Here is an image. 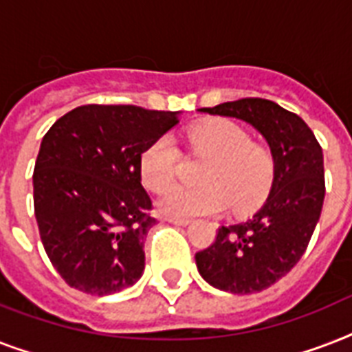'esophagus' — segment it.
Wrapping results in <instances>:
<instances>
[{
  "instance_id": "obj_1",
  "label": "esophagus",
  "mask_w": 352,
  "mask_h": 352,
  "mask_svg": "<svg viewBox=\"0 0 352 352\" xmlns=\"http://www.w3.org/2000/svg\"><path fill=\"white\" fill-rule=\"evenodd\" d=\"M168 223H171V225H179V226H188L190 225V219H186V217H168Z\"/></svg>"
}]
</instances>
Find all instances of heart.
I'll return each mask as SVG.
<instances>
[{"label": "heart", "mask_w": 352, "mask_h": 352, "mask_svg": "<svg viewBox=\"0 0 352 352\" xmlns=\"http://www.w3.org/2000/svg\"><path fill=\"white\" fill-rule=\"evenodd\" d=\"M193 151L206 157L199 170V186L171 188L160 199L159 208L170 217L219 214L232 204L234 212L254 208L267 195L274 179L270 149L252 142L248 133L232 120L214 118L190 129ZM179 151L170 135L155 138L140 153L138 170L144 186L155 193L166 192L175 179Z\"/></svg>", "instance_id": "obj_1"}]
</instances>
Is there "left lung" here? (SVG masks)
<instances>
[{"label": "left lung", "instance_id": "8db88e82", "mask_svg": "<svg viewBox=\"0 0 352 352\" xmlns=\"http://www.w3.org/2000/svg\"><path fill=\"white\" fill-rule=\"evenodd\" d=\"M203 113L239 118L261 133L274 159V181L250 219L221 226L206 250L195 254L199 274L232 294L261 292L292 270L305 254L325 197L323 151L296 113L265 98H241Z\"/></svg>", "mask_w": 352, "mask_h": 352}]
</instances>
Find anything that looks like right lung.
<instances>
[{
    "label": "right lung",
    "instance_id": "right-lung-1",
    "mask_svg": "<svg viewBox=\"0 0 352 352\" xmlns=\"http://www.w3.org/2000/svg\"><path fill=\"white\" fill-rule=\"evenodd\" d=\"M177 122L179 111L89 104L45 133L32 175L34 215L69 287L107 296L140 279L155 219L138 160Z\"/></svg>",
    "mask_w": 352,
    "mask_h": 352
}]
</instances>
